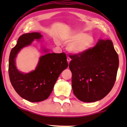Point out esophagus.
I'll list each match as a JSON object with an SVG mask.
<instances>
[{
	"label": "esophagus",
	"mask_w": 127,
	"mask_h": 127,
	"mask_svg": "<svg viewBox=\"0 0 127 127\" xmlns=\"http://www.w3.org/2000/svg\"><path fill=\"white\" fill-rule=\"evenodd\" d=\"M67 63H68V64L69 63L70 61H71V58H70L69 56H67Z\"/></svg>",
	"instance_id": "esophagus-1"
}]
</instances>
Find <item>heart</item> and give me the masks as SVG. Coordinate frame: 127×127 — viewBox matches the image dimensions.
I'll use <instances>...</instances> for the list:
<instances>
[{
    "mask_svg": "<svg viewBox=\"0 0 127 127\" xmlns=\"http://www.w3.org/2000/svg\"><path fill=\"white\" fill-rule=\"evenodd\" d=\"M66 42L71 43L68 47V50L71 53L79 55L86 52L92 47L94 38L92 35L82 32H74L66 37Z\"/></svg>",
    "mask_w": 127,
    "mask_h": 127,
    "instance_id": "b5f03b06",
    "label": "heart"
}]
</instances>
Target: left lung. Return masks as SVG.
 Segmentation results:
<instances>
[{"instance_id": "8db88e82", "label": "left lung", "mask_w": 127, "mask_h": 127, "mask_svg": "<svg viewBox=\"0 0 127 127\" xmlns=\"http://www.w3.org/2000/svg\"><path fill=\"white\" fill-rule=\"evenodd\" d=\"M69 57L72 90L79 100L96 101L111 92L119 67V56L111 40H99L93 48Z\"/></svg>"}]
</instances>
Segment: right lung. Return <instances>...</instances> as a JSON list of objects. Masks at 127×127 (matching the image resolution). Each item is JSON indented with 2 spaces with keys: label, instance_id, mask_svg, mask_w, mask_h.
I'll return each instance as SVG.
<instances>
[{
  "label": "right lung",
  "instance_id": "right-lung-1",
  "mask_svg": "<svg viewBox=\"0 0 127 127\" xmlns=\"http://www.w3.org/2000/svg\"><path fill=\"white\" fill-rule=\"evenodd\" d=\"M41 37L39 32L23 34L11 49L9 57L8 74L11 85L20 96L30 102L47 99L60 74L68 66L66 53H53L41 56L35 69L31 72L23 74L17 69L15 58L21 48L31 44L34 39Z\"/></svg>",
  "mask_w": 127,
  "mask_h": 127
}]
</instances>
